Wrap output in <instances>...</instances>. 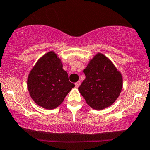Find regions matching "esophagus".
Segmentation results:
<instances>
[{
	"label": "esophagus",
	"instance_id": "34e87169",
	"mask_svg": "<svg viewBox=\"0 0 150 150\" xmlns=\"http://www.w3.org/2000/svg\"><path fill=\"white\" fill-rule=\"evenodd\" d=\"M80 84H81L80 81H77L76 83H75V87H76V88H78V87L79 86V85H80Z\"/></svg>",
	"mask_w": 150,
	"mask_h": 150
}]
</instances>
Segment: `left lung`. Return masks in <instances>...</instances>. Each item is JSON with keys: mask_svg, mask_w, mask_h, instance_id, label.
<instances>
[{"mask_svg": "<svg viewBox=\"0 0 150 150\" xmlns=\"http://www.w3.org/2000/svg\"><path fill=\"white\" fill-rule=\"evenodd\" d=\"M86 78L78 90L89 107L102 110L111 106L120 96L123 79L120 71L105 54L98 52L84 70Z\"/></svg>", "mask_w": 150, "mask_h": 150, "instance_id": "obj_1", "label": "left lung"}]
</instances>
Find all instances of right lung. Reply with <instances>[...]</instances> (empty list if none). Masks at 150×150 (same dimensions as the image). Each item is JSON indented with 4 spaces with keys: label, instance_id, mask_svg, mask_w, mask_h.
Instances as JSON below:
<instances>
[{
    "label": "right lung",
    "instance_id": "1",
    "mask_svg": "<svg viewBox=\"0 0 150 150\" xmlns=\"http://www.w3.org/2000/svg\"><path fill=\"white\" fill-rule=\"evenodd\" d=\"M27 86L37 105L51 110L61 105L75 84L69 81L61 59L51 50L41 57L30 71Z\"/></svg>",
    "mask_w": 150,
    "mask_h": 150
}]
</instances>
